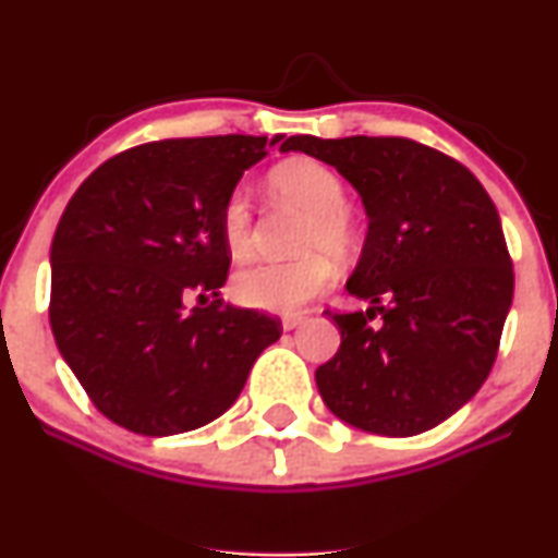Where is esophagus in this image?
<instances>
[{
	"label": "esophagus",
	"mask_w": 558,
	"mask_h": 558,
	"mask_svg": "<svg viewBox=\"0 0 558 558\" xmlns=\"http://www.w3.org/2000/svg\"><path fill=\"white\" fill-rule=\"evenodd\" d=\"M301 323H304V317H301V315H286L283 317V330H296Z\"/></svg>",
	"instance_id": "34e87169"
}]
</instances>
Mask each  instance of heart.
Wrapping results in <instances>:
<instances>
[{
	"mask_svg": "<svg viewBox=\"0 0 558 558\" xmlns=\"http://www.w3.org/2000/svg\"><path fill=\"white\" fill-rule=\"evenodd\" d=\"M267 185L280 202L304 213L299 233V259L257 262L233 278V299L265 312H296L330 283L332 259H343L356 241V228L345 213V189L328 165L315 159H291L278 165ZM220 235L228 254L243 259L252 248V207L243 191L222 202Z\"/></svg>",
	"mask_w": 558,
	"mask_h": 558,
	"instance_id": "1",
	"label": "heart"
}]
</instances>
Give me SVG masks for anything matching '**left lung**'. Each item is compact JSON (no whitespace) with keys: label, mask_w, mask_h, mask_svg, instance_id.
I'll list each match as a JSON object with an SVG mask.
<instances>
[{"label":"left lung","mask_w":558,"mask_h":558,"mask_svg":"<svg viewBox=\"0 0 558 558\" xmlns=\"http://www.w3.org/2000/svg\"><path fill=\"white\" fill-rule=\"evenodd\" d=\"M280 151L336 168L369 220L345 280L369 306L330 315L341 349L315 373L325 407L388 438L440 425L488 377L514 296L496 204L464 165L409 138L291 136Z\"/></svg>","instance_id":"1"}]
</instances>
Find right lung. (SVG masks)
<instances>
[{
	"label": "right lung",
	"mask_w": 558,
	"mask_h": 558,
	"mask_svg": "<svg viewBox=\"0 0 558 558\" xmlns=\"http://www.w3.org/2000/svg\"><path fill=\"white\" fill-rule=\"evenodd\" d=\"M278 141H151L107 159L68 202L49 252V323L114 425L151 438L207 425L280 338L278 319L220 299L222 202Z\"/></svg>",
	"instance_id": "add662e5"
}]
</instances>
